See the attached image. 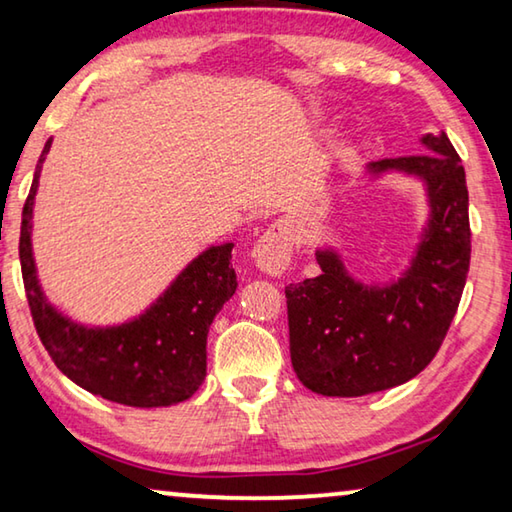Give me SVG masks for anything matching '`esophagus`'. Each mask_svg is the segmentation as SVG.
<instances>
[{
    "instance_id": "34e87169",
    "label": "esophagus",
    "mask_w": 512,
    "mask_h": 512,
    "mask_svg": "<svg viewBox=\"0 0 512 512\" xmlns=\"http://www.w3.org/2000/svg\"><path fill=\"white\" fill-rule=\"evenodd\" d=\"M291 250H294V230H291V223H273L255 243V266L269 275H282L291 262Z\"/></svg>"
}]
</instances>
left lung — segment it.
<instances>
[{"mask_svg":"<svg viewBox=\"0 0 512 512\" xmlns=\"http://www.w3.org/2000/svg\"><path fill=\"white\" fill-rule=\"evenodd\" d=\"M426 154L371 161L362 180L401 173L424 184L428 218L399 278L367 285L342 253L316 248L321 275L285 287L291 364L323 396H364L408 383L440 351L465 289L472 232L465 168L449 136L424 134Z\"/></svg>","mask_w":512,"mask_h":512,"instance_id":"left-lung-1","label":"left lung"}]
</instances>
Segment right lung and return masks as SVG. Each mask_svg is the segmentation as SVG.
Here are the masks:
<instances>
[{"mask_svg":"<svg viewBox=\"0 0 512 512\" xmlns=\"http://www.w3.org/2000/svg\"><path fill=\"white\" fill-rule=\"evenodd\" d=\"M50 148L52 139L38 159L20 227L22 278L40 342L72 383L107 401L166 408L191 399L207 376L209 326L237 291L234 243L202 250L134 319L107 328L72 321L47 300L31 248L36 191Z\"/></svg>","mask_w":512,"mask_h":512,"instance_id":"obj_1","label":"right lung"}]
</instances>
